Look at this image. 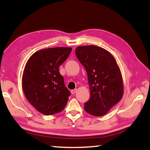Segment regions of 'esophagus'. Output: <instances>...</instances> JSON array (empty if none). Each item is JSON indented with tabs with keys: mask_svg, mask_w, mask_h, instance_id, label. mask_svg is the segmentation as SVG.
<instances>
[{
	"mask_svg": "<svg viewBox=\"0 0 150 150\" xmlns=\"http://www.w3.org/2000/svg\"><path fill=\"white\" fill-rule=\"evenodd\" d=\"M76 91H77V89H73V90H71V93L72 94H74L75 93H76Z\"/></svg>",
	"mask_w": 150,
	"mask_h": 150,
	"instance_id": "34e87169",
	"label": "esophagus"
}]
</instances>
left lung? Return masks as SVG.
Returning <instances> with one entry per match:
<instances>
[{
    "mask_svg": "<svg viewBox=\"0 0 150 150\" xmlns=\"http://www.w3.org/2000/svg\"><path fill=\"white\" fill-rule=\"evenodd\" d=\"M75 54L86 69L90 87V99L84 103V109L93 116L105 115L122 98L120 68L113 56L98 46H80Z\"/></svg>",
    "mask_w": 150,
    "mask_h": 150,
    "instance_id": "left-lung-1",
    "label": "left lung"
}]
</instances>
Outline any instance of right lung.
<instances>
[{"mask_svg": "<svg viewBox=\"0 0 150 150\" xmlns=\"http://www.w3.org/2000/svg\"><path fill=\"white\" fill-rule=\"evenodd\" d=\"M71 50L70 47L42 49L34 53L26 64L23 90L30 104L45 115L61 112L71 94L64 85L59 67Z\"/></svg>", "mask_w": 150, "mask_h": 150, "instance_id": "obj_1", "label": "right lung"}]
</instances>
